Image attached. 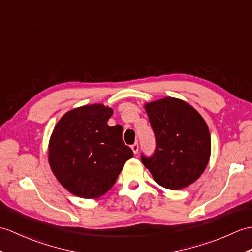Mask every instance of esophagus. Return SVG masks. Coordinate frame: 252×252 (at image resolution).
<instances>
[{
    "instance_id": "34e87169",
    "label": "esophagus",
    "mask_w": 252,
    "mask_h": 252,
    "mask_svg": "<svg viewBox=\"0 0 252 252\" xmlns=\"http://www.w3.org/2000/svg\"><path fill=\"white\" fill-rule=\"evenodd\" d=\"M131 148H132V150H133V153L135 154V155L138 153V148H139V147H138V144H137V143L133 144V145L131 146Z\"/></svg>"
}]
</instances>
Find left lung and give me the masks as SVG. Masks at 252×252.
Masks as SVG:
<instances>
[{
  "mask_svg": "<svg viewBox=\"0 0 252 252\" xmlns=\"http://www.w3.org/2000/svg\"><path fill=\"white\" fill-rule=\"evenodd\" d=\"M155 132L153 157L142 156L156 183L180 190L201 177L209 162L212 140L206 121L183 99L166 96L144 105Z\"/></svg>",
  "mask_w": 252,
  "mask_h": 252,
  "instance_id": "1",
  "label": "left lung"
}]
</instances>
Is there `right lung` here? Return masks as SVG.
Instances as JSON below:
<instances>
[{
	"label": "right lung",
	"mask_w": 252,
	"mask_h": 252,
	"mask_svg": "<svg viewBox=\"0 0 252 252\" xmlns=\"http://www.w3.org/2000/svg\"><path fill=\"white\" fill-rule=\"evenodd\" d=\"M114 110L103 104L68 110L57 122L48 145V162L58 181L72 194L98 198L115 185L133 151L122 127L109 126Z\"/></svg>",
	"instance_id": "obj_1"
}]
</instances>
